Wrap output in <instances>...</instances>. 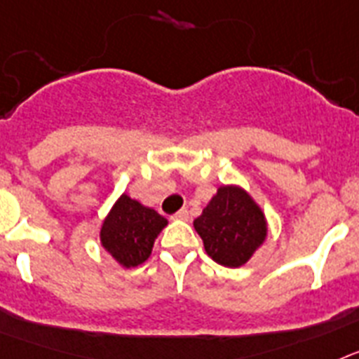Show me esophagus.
<instances>
[{
	"mask_svg": "<svg viewBox=\"0 0 359 359\" xmlns=\"http://www.w3.org/2000/svg\"><path fill=\"white\" fill-rule=\"evenodd\" d=\"M173 218H175V220H188V218H189L188 210H180V211H177V213L173 215Z\"/></svg>",
	"mask_w": 359,
	"mask_h": 359,
	"instance_id": "1",
	"label": "esophagus"
}]
</instances>
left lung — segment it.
Listing matches in <instances>:
<instances>
[{
	"label": "left lung",
	"mask_w": 359,
	"mask_h": 359,
	"mask_svg": "<svg viewBox=\"0 0 359 359\" xmlns=\"http://www.w3.org/2000/svg\"><path fill=\"white\" fill-rule=\"evenodd\" d=\"M193 227L204 242L205 253L229 269L242 267L264 245L269 224L257 201L238 184L217 188Z\"/></svg>",
	"instance_id": "obj_1"
}]
</instances>
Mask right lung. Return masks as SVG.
<instances>
[{"label":"right lung","instance_id":"obj_1","mask_svg":"<svg viewBox=\"0 0 359 359\" xmlns=\"http://www.w3.org/2000/svg\"><path fill=\"white\" fill-rule=\"evenodd\" d=\"M166 226V218L154 208L123 193L102 220L99 242L121 267L132 269L148 260L155 240Z\"/></svg>","mask_w":359,"mask_h":359}]
</instances>
